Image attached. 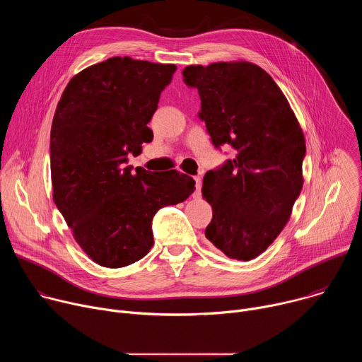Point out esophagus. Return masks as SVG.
I'll use <instances>...</instances> for the list:
<instances>
[{"instance_id":"34e87169","label":"esophagus","mask_w":362,"mask_h":362,"mask_svg":"<svg viewBox=\"0 0 362 362\" xmlns=\"http://www.w3.org/2000/svg\"><path fill=\"white\" fill-rule=\"evenodd\" d=\"M193 180H194V187H196V196H199V193H200V189H202V179L199 177V176H194L193 177Z\"/></svg>"}]
</instances>
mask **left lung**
I'll return each mask as SVG.
<instances>
[{
  "label": "left lung",
  "instance_id": "1",
  "mask_svg": "<svg viewBox=\"0 0 362 362\" xmlns=\"http://www.w3.org/2000/svg\"><path fill=\"white\" fill-rule=\"evenodd\" d=\"M183 81L200 95L199 117L233 159L203 177L214 218L204 230L226 256L250 261L288 223L302 185L305 137L272 77L249 62L187 66Z\"/></svg>",
  "mask_w": 362,
  "mask_h": 362
}]
</instances>
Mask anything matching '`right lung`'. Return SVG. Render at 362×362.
<instances>
[{"label":"right lung","mask_w":362,"mask_h":362,"mask_svg":"<svg viewBox=\"0 0 362 362\" xmlns=\"http://www.w3.org/2000/svg\"><path fill=\"white\" fill-rule=\"evenodd\" d=\"M175 64L112 57L76 74L57 105L49 134L54 203L90 259L123 268L153 246L151 221L185 202L194 180L177 170L126 166L141 153L147 127Z\"/></svg>","instance_id":"obj_1"}]
</instances>
